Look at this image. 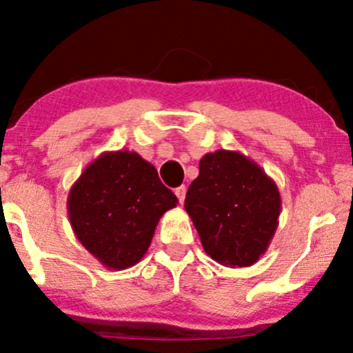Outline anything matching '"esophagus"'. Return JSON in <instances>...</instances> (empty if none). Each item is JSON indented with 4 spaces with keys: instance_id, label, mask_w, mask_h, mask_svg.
<instances>
[{
    "instance_id": "esophagus-1",
    "label": "esophagus",
    "mask_w": 353,
    "mask_h": 353,
    "mask_svg": "<svg viewBox=\"0 0 353 353\" xmlns=\"http://www.w3.org/2000/svg\"><path fill=\"white\" fill-rule=\"evenodd\" d=\"M185 185H179V188H177L176 190H174V192H176V196H177V199H179V202L182 204V202H184V199H185Z\"/></svg>"
}]
</instances>
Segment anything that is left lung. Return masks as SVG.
Instances as JSON below:
<instances>
[{
	"mask_svg": "<svg viewBox=\"0 0 353 353\" xmlns=\"http://www.w3.org/2000/svg\"><path fill=\"white\" fill-rule=\"evenodd\" d=\"M184 208L205 254L225 267H249L265 254L281 216V192L264 169L239 151L199 161Z\"/></svg>",
	"mask_w": 353,
	"mask_h": 353,
	"instance_id": "left-lung-1",
	"label": "left lung"
}]
</instances>
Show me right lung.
<instances>
[{
    "label": "right lung",
    "instance_id": "add662e5",
    "mask_svg": "<svg viewBox=\"0 0 353 353\" xmlns=\"http://www.w3.org/2000/svg\"><path fill=\"white\" fill-rule=\"evenodd\" d=\"M177 197L156 168L134 151L103 152L68 196L74 236L109 270L136 265L151 245L159 219Z\"/></svg>",
    "mask_w": 353,
    "mask_h": 353
}]
</instances>
